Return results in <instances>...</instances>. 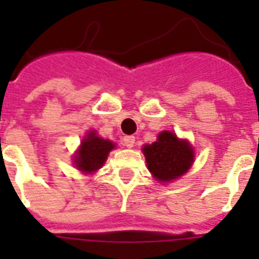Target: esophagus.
Listing matches in <instances>:
<instances>
[{
    "label": "esophagus",
    "mask_w": 259,
    "mask_h": 259,
    "mask_svg": "<svg viewBox=\"0 0 259 259\" xmlns=\"http://www.w3.org/2000/svg\"><path fill=\"white\" fill-rule=\"evenodd\" d=\"M134 144H136V138L133 136H126V137H123V145L126 148H133Z\"/></svg>",
    "instance_id": "esophagus-1"
}]
</instances>
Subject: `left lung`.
Instances as JSON below:
<instances>
[{
    "label": "left lung",
    "instance_id": "obj_1",
    "mask_svg": "<svg viewBox=\"0 0 259 259\" xmlns=\"http://www.w3.org/2000/svg\"><path fill=\"white\" fill-rule=\"evenodd\" d=\"M142 152L148 169L158 181H172L183 176L193 162L192 146L172 132L158 134L157 141L144 146Z\"/></svg>",
    "mask_w": 259,
    "mask_h": 259
}]
</instances>
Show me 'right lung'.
Masks as SVG:
<instances>
[{
    "instance_id": "right-lung-1",
    "label": "right lung",
    "mask_w": 259,
    "mask_h": 259,
    "mask_svg": "<svg viewBox=\"0 0 259 259\" xmlns=\"http://www.w3.org/2000/svg\"><path fill=\"white\" fill-rule=\"evenodd\" d=\"M113 148V142L98 137L94 132H90L89 136L82 141L78 154L75 156V165L78 166V169L87 173L99 169L105 164L107 154Z\"/></svg>"
}]
</instances>
